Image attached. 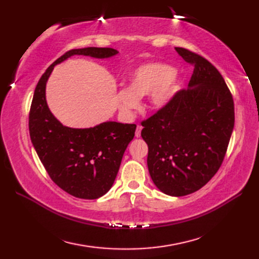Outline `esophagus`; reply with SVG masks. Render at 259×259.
Returning a JSON list of instances; mask_svg holds the SVG:
<instances>
[{
    "label": "esophagus",
    "instance_id": "34e87169",
    "mask_svg": "<svg viewBox=\"0 0 259 259\" xmlns=\"http://www.w3.org/2000/svg\"><path fill=\"white\" fill-rule=\"evenodd\" d=\"M142 130H143L142 125H137V128H136V132H135V136H136L137 138L140 137V133H142Z\"/></svg>",
    "mask_w": 259,
    "mask_h": 259
}]
</instances>
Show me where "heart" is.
Segmentation results:
<instances>
[{
    "label": "heart",
    "instance_id": "b5f03b06",
    "mask_svg": "<svg viewBox=\"0 0 259 259\" xmlns=\"http://www.w3.org/2000/svg\"><path fill=\"white\" fill-rule=\"evenodd\" d=\"M179 86L180 77L173 67L162 62H149L132 73L127 88L117 92V107L122 113L130 115L138 107V98L147 95L149 106L162 109L175 96Z\"/></svg>",
    "mask_w": 259,
    "mask_h": 259
}]
</instances>
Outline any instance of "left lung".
Here are the masks:
<instances>
[{
    "label": "left lung",
    "instance_id": "obj_1",
    "mask_svg": "<svg viewBox=\"0 0 259 259\" xmlns=\"http://www.w3.org/2000/svg\"><path fill=\"white\" fill-rule=\"evenodd\" d=\"M194 65L188 89L144 121L153 184L170 197L195 192L221 167L234 126L231 93L218 70L199 55L175 48Z\"/></svg>",
    "mask_w": 259,
    "mask_h": 259
}]
</instances>
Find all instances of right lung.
<instances>
[{"label":"right lung","instance_id":"right-lung-1","mask_svg":"<svg viewBox=\"0 0 259 259\" xmlns=\"http://www.w3.org/2000/svg\"><path fill=\"white\" fill-rule=\"evenodd\" d=\"M117 53L110 48L69 51L46 69L34 91L29 114L31 142L53 182L75 198L94 200L110 190L136 125L107 121L89 128L65 126L48 106L46 83L54 67L74 55L107 59Z\"/></svg>","mask_w":259,"mask_h":259}]
</instances>
